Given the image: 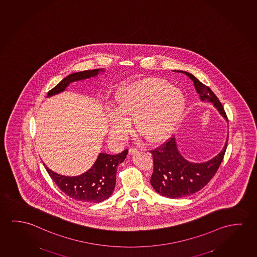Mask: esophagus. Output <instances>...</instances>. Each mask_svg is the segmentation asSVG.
<instances>
[{"label": "esophagus", "instance_id": "1", "mask_svg": "<svg viewBox=\"0 0 257 257\" xmlns=\"http://www.w3.org/2000/svg\"><path fill=\"white\" fill-rule=\"evenodd\" d=\"M136 153H138V150L137 149H135V148H131L129 149V154L132 156V155L136 154Z\"/></svg>", "mask_w": 257, "mask_h": 257}]
</instances>
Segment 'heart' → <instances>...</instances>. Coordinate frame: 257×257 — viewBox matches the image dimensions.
<instances>
[{
    "instance_id": "b5f03b06",
    "label": "heart",
    "mask_w": 257,
    "mask_h": 257,
    "mask_svg": "<svg viewBox=\"0 0 257 257\" xmlns=\"http://www.w3.org/2000/svg\"><path fill=\"white\" fill-rule=\"evenodd\" d=\"M186 107L182 91L166 80L149 79L122 88L115 95L114 109L107 111L110 135L125 141L131 122L149 143H162L181 122Z\"/></svg>"
}]
</instances>
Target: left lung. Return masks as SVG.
I'll return each mask as SVG.
<instances>
[{
	"instance_id": "obj_1",
	"label": "left lung",
	"mask_w": 257,
	"mask_h": 257,
	"mask_svg": "<svg viewBox=\"0 0 257 257\" xmlns=\"http://www.w3.org/2000/svg\"><path fill=\"white\" fill-rule=\"evenodd\" d=\"M177 72L189 76L193 81L194 86L202 101L213 103V107L228 122L224 108L209 87L202 83L189 72ZM228 138L229 136H227L224 147L220 153L204 163L190 162L183 158L178 150L174 137L162 146L150 150L154 161L153 174L150 179L153 189L161 196L169 198H183L203 189L221 165L227 149Z\"/></svg>"
}]
</instances>
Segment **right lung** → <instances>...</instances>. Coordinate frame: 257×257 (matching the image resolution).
<instances>
[{"label":"right lung","mask_w":257,"mask_h":257,"mask_svg":"<svg viewBox=\"0 0 257 257\" xmlns=\"http://www.w3.org/2000/svg\"><path fill=\"white\" fill-rule=\"evenodd\" d=\"M99 72H104V69L86 70L67 75L48 92L47 97L65 91L70 83L97 76ZM127 154L128 150L117 155L99 153L91 169L72 177L56 174L44 165L57 186L69 198L77 201L99 203L106 200L113 193L116 182V167L124 161Z\"/></svg>","instance_id":"add662e5"}]
</instances>
